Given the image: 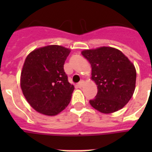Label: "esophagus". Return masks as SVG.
<instances>
[{
    "instance_id": "34e87169",
    "label": "esophagus",
    "mask_w": 152,
    "mask_h": 152,
    "mask_svg": "<svg viewBox=\"0 0 152 152\" xmlns=\"http://www.w3.org/2000/svg\"><path fill=\"white\" fill-rule=\"evenodd\" d=\"M83 84H84V81L81 80V81H80L78 83H77V86H78V88H81L83 86Z\"/></svg>"
}]
</instances>
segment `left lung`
Wrapping results in <instances>:
<instances>
[{
    "label": "left lung",
    "mask_w": 152,
    "mask_h": 152,
    "mask_svg": "<svg viewBox=\"0 0 152 152\" xmlns=\"http://www.w3.org/2000/svg\"><path fill=\"white\" fill-rule=\"evenodd\" d=\"M81 53L90 62L91 79L98 88L96 96L89 102L91 106L103 113L123 108L134 93V64L121 51L112 47L85 50Z\"/></svg>",
    "instance_id": "1"
}]
</instances>
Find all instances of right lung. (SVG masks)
Instances as JSON below:
<instances>
[{
  "label": "right lung",
  "instance_id": "right-lung-1",
  "mask_svg": "<svg viewBox=\"0 0 152 152\" xmlns=\"http://www.w3.org/2000/svg\"><path fill=\"white\" fill-rule=\"evenodd\" d=\"M69 53V49L51 45L34 50L25 60L20 86L28 103L39 113L57 115L71 101L74 86L64 70Z\"/></svg>",
  "mask_w": 152,
  "mask_h": 152
}]
</instances>
